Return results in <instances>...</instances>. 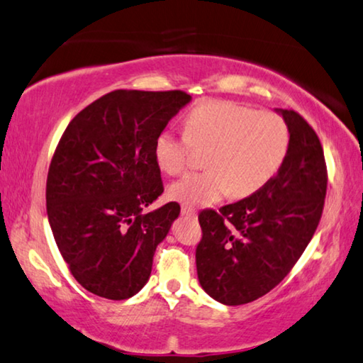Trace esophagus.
I'll use <instances>...</instances> for the list:
<instances>
[{"label":"esophagus","instance_id":"esophagus-1","mask_svg":"<svg viewBox=\"0 0 363 363\" xmlns=\"http://www.w3.org/2000/svg\"><path fill=\"white\" fill-rule=\"evenodd\" d=\"M182 214L188 216V217H196V209H194V206L183 204L182 206Z\"/></svg>","mask_w":363,"mask_h":363}]
</instances>
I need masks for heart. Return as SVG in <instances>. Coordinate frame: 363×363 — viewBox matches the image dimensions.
<instances>
[{
	"mask_svg": "<svg viewBox=\"0 0 363 363\" xmlns=\"http://www.w3.org/2000/svg\"><path fill=\"white\" fill-rule=\"evenodd\" d=\"M186 135L165 130L154 144V157L167 175H178L193 157V146L209 152L208 170L188 174L169 188V196L189 206L213 204L228 193L247 198L267 185L291 146L286 120L230 100H208L186 116Z\"/></svg>",
	"mask_w": 363,
	"mask_h": 363,
	"instance_id": "b5f03b06",
	"label": "heart"
}]
</instances>
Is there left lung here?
I'll return each instance as SVG.
<instances>
[{
  "instance_id": "8db88e82",
  "label": "left lung",
  "mask_w": 363,
  "mask_h": 363,
  "mask_svg": "<svg viewBox=\"0 0 363 363\" xmlns=\"http://www.w3.org/2000/svg\"><path fill=\"white\" fill-rule=\"evenodd\" d=\"M291 146L274 178L259 191L198 216L201 287L217 302L243 305L286 277L320 224L328 170L320 138L302 115L281 110Z\"/></svg>"
}]
</instances>
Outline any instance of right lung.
I'll return each mask as SVG.
<instances>
[{
	"label": "right lung",
	"mask_w": 363,
	"mask_h": 363,
	"mask_svg": "<svg viewBox=\"0 0 363 363\" xmlns=\"http://www.w3.org/2000/svg\"><path fill=\"white\" fill-rule=\"evenodd\" d=\"M191 100L183 91L108 92L61 136L47 177V214L71 274L86 291L125 300L146 286L180 204L144 213L164 193L155 139Z\"/></svg>",
	"instance_id": "add662e5"
}]
</instances>
